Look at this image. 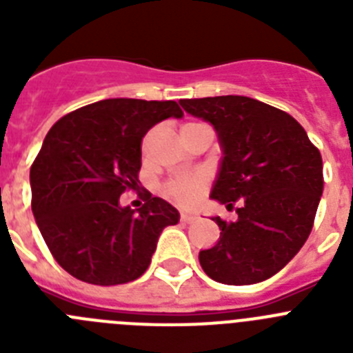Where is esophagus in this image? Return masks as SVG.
I'll return each mask as SVG.
<instances>
[{
  "label": "esophagus",
  "mask_w": 353,
  "mask_h": 353,
  "mask_svg": "<svg viewBox=\"0 0 353 353\" xmlns=\"http://www.w3.org/2000/svg\"><path fill=\"white\" fill-rule=\"evenodd\" d=\"M180 219H182L183 223H191V221L194 219V215L187 214V212H182V214H180Z\"/></svg>",
  "instance_id": "esophagus-1"
}]
</instances>
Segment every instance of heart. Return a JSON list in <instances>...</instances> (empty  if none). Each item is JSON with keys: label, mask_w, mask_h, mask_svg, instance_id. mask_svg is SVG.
<instances>
[{"label": "heart", "mask_w": 353, "mask_h": 353, "mask_svg": "<svg viewBox=\"0 0 353 353\" xmlns=\"http://www.w3.org/2000/svg\"><path fill=\"white\" fill-rule=\"evenodd\" d=\"M194 123H185L182 129L191 127ZM205 189H207V176L201 173L191 174V176H182V179H174L166 183L164 192L173 199L174 203L183 205V207H191L203 196Z\"/></svg>", "instance_id": "b5f03b06"}]
</instances>
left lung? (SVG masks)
Instances as JSON below:
<instances>
[{"mask_svg": "<svg viewBox=\"0 0 353 353\" xmlns=\"http://www.w3.org/2000/svg\"><path fill=\"white\" fill-rule=\"evenodd\" d=\"M180 105L208 121L219 139L210 198L239 205L236 221L212 217L221 236L199 251L201 269L224 285L265 281L310 236L323 192L322 155L295 118L251 97L183 99Z\"/></svg>", "mask_w": 353, "mask_h": 353, "instance_id": "left-lung-1", "label": "left lung"}]
</instances>
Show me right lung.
Instances as JSON below:
<instances>
[{"label":"right lung","instance_id":"right-lung-1","mask_svg":"<svg viewBox=\"0 0 353 353\" xmlns=\"http://www.w3.org/2000/svg\"><path fill=\"white\" fill-rule=\"evenodd\" d=\"M182 117L174 101L105 99L51 127L30 171L31 210L49 251L70 276L111 286L148 269L159 235L180 214L150 192L138 212L121 207L120 196L138 187L145 134Z\"/></svg>","mask_w":353,"mask_h":353}]
</instances>
